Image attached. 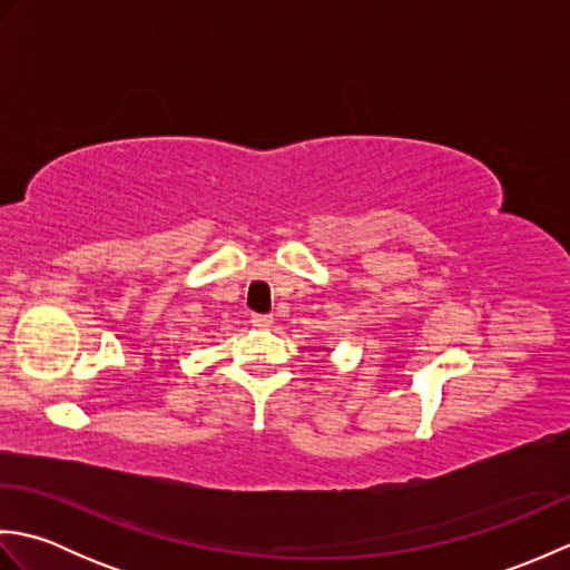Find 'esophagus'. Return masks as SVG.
Masks as SVG:
<instances>
[{
	"instance_id": "34e87169",
	"label": "esophagus",
	"mask_w": 570,
	"mask_h": 570,
	"mask_svg": "<svg viewBox=\"0 0 570 570\" xmlns=\"http://www.w3.org/2000/svg\"><path fill=\"white\" fill-rule=\"evenodd\" d=\"M254 328H272L274 316H252Z\"/></svg>"
}]
</instances>
